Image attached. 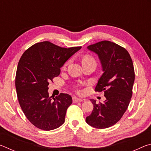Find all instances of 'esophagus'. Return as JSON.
I'll use <instances>...</instances> for the list:
<instances>
[{"label": "esophagus", "instance_id": "obj_1", "mask_svg": "<svg viewBox=\"0 0 151 151\" xmlns=\"http://www.w3.org/2000/svg\"><path fill=\"white\" fill-rule=\"evenodd\" d=\"M73 101L74 103H81V102H83V101H84V100H83V99H78V98H76V97H73Z\"/></svg>", "mask_w": 151, "mask_h": 151}]
</instances>
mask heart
Returning <instances> with one entry per match:
<instances>
[{
    "mask_svg": "<svg viewBox=\"0 0 151 151\" xmlns=\"http://www.w3.org/2000/svg\"><path fill=\"white\" fill-rule=\"evenodd\" d=\"M82 63H83V64H85V63H96V61L93 56L87 54V55H84L83 57V58H82ZM67 63L68 62L66 63L65 65H64V66H63L64 68L66 66Z\"/></svg>",
    "mask_w": 151,
    "mask_h": 151,
    "instance_id": "b5f03b06",
    "label": "heart"
}]
</instances>
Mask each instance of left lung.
Here are the masks:
<instances>
[{
    "label": "left lung",
    "mask_w": 151,
    "mask_h": 151,
    "mask_svg": "<svg viewBox=\"0 0 151 151\" xmlns=\"http://www.w3.org/2000/svg\"><path fill=\"white\" fill-rule=\"evenodd\" d=\"M88 49L98 55L103 74L94 88L104 91L106 100L96 103L86 122L96 129H106L115 124L129 106L132 94L134 70L131 56L124 47L109 40L89 45Z\"/></svg>",
    "instance_id": "left-lung-1"
}]
</instances>
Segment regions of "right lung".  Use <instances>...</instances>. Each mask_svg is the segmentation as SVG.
<instances>
[{"label":"right lung","instance_id":"obj_1","mask_svg":"<svg viewBox=\"0 0 151 151\" xmlns=\"http://www.w3.org/2000/svg\"><path fill=\"white\" fill-rule=\"evenodd\" d=\"M81 48H63L43 41L31 46L20 57L15 78L18 100L25 116L36 127L50 131L65 122L72 97L60 93L52 100L48 86L60 75L66 61Z\"/></svg>","mask_w":151,"mask_h":151}]
</instances>
